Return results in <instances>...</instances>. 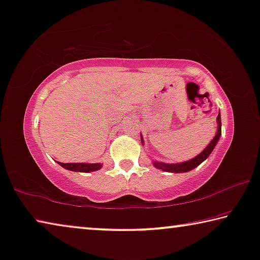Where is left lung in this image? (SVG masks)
I'll return each mask as SVG.
<instances>
[{
	"mask_svg": "<svg viewBox=\"0 0 260 260\" xmlns=\"http://www.w3.org/2000/svg\"><path fill=\"white\" fill-rule=\"evenodd\" d=\"M217 122H218V131H217V134L215 135V138L212 139L211 142L209 143L207 148H205L202 153L197 155L196 157H193L192 160H189L187 162H182V164H164V162H154V166L158 169H162L165 170V172H172V173H185V172H189V170H191L193 168H196L197 166L202 164V162L207 158L210 153L212 152V149L215 148L217 141L219 140V137H220V133H222V129H220V126H222V123H220V115L218 113L217 115ZM142 140V139H141Z\"/></svg>",
	"mask_w": 260,
	"mask_h": 260,
	"instance_id": "1",
	"label": "left lung"
}]
</instances>
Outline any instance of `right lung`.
Masks as SVG:
<instances>
[{
  "label": "right lung",
  "mask_w": 260,
  "mask_h": 260,
  "mask_svg": "<svg viewBox=\"0 0 260 260\" xmlns=\"http://www.w3.org/2000/svg\"><path fill=\"white\" fill-rule=\"evenodd\" d=\"M61 167L65 169L72 170V172H81V173H90L94 172L102 168L103 165L100 164H63V162H58Z\"/></svg>",
  "instance_id": "1"
}]
</instances>
